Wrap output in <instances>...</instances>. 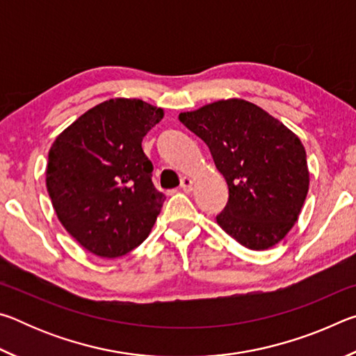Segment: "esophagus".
Returning a JSON list of instances; mask_svg holds the SVG:
<instances>
[{"label": "esophagus", "instance_id": "1", "mask_svg": "<svg viewBox=\"0 0 356 356\" xmlns=\"http://www.w3.org/2000/svg\"><path fill=\"white\" fill-rule=\"evenodd\" d=\"M180 188L186 193H190L193 190V180L186 176L182 177V180H180Z\"/></svg>", "mask_w": 356, "mask_h": 356}]
</instances>
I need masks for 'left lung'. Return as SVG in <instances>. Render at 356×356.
Segmentation results:
<instances>
[{
  "label": "left lung",
  "instance_id": "left-lung-1",
  "mask_svg": "<svg viewBox=\"0 0 356 356\" xmlns=\"http://www.w3.org/2000/svg\"><path fill=\"white\" fill-rule=\"evenodd\" d=\"M180 122L207 144L229 197L216 222L250 250L272 248L298 220L309 188L301 141L250 102L220 100L180 113Z\"/></svg>",
  "mask_w": 356,
  "mask_h": 356
}]
</instances>
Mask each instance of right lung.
I'll list each match as a JSON object with an SVG mask.
<instances>
[{
  "mask_svg": "<svg viewBox=\"0 0 356 356\" xmlns=\"http://www.w3.org/2000/svg\"><path fill=\"white\" fill-rule=\"evenodd\" d=\"M163 110L111 99L65 129L48 154L47 190L59 221L83 248L114 259L141 245L165 202L143 138Z\"/></svg>",
  "mask_w": 356,
  "mask_h": 356,
  "instance_id": "obj_1",
  "label": "right lung"
}]
</instances>
